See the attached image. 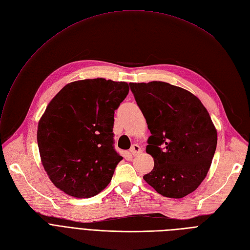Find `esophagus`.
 Instances as JSON below:
<instances>
[{"label": "esophagus", "instance_id": "obj_1", "mask_svg": "<svg viewBox=\"0 0 250 250\" xmlns=\"http://www.w3.org/2000/svg\"><path fill=\"white\" fill-rule=\"evenodd\" d=\"M141 147L138 146V145H132V146H131V148H130V153L132 154V156H137V154H139L140 152H141Z\"/></svg>", "mask_w": 250, "mask_h": 250}]
</instances>
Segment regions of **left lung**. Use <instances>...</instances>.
<instances>
[{
  "label": "left lung",
  "mask_w": 250,
  "mask_h": 250,
  "mask_svg": "<svg viewBox=\"0 0 250 250\" xmlns=\"http://www.w3.org/2000/svg\"><path fill=\"white\" fill-rule=\"evenodd\" d=\"M129 85L151 133L146 152L154 166L144 179L166 197L193 192L206 178L217 147L208 112L194 94L167 82Z\"/></svg>",
  "instance_id": "obj_1"
}]
</instances>
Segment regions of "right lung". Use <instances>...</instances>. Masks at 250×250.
Returning a JSON list of instances; mask_svg holds the SVG:
<instances>
[{
	"label": "right lung",
	"instance_id": "add662e5",
	"mask_svg": "<svg viewBox=\"0 0 250 250\" xmlns=\"http://www.w3.org/2000/svg\"><path fill=\"white\" fill-rule=\"evenodd\" d=\"M128 83L84 79L68 83L47 104L38 126L42 164L66 194L88 198L111 182L123 158L114 148V114Z\"/></svg>",
	"mask_w": 250,
	"mask_h": 250
}]
</instances>
